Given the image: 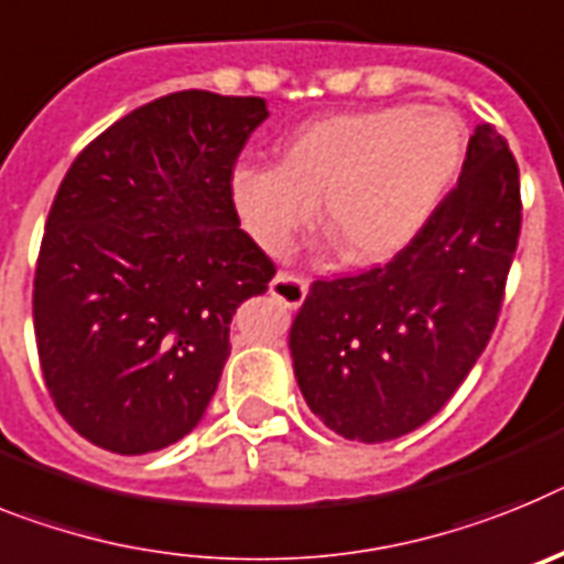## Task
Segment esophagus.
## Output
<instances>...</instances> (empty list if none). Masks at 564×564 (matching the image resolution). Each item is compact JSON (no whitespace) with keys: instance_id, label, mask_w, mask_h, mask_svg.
Here are the masks:
<instances>
[{"instance_id":"1","label":"esophagus","mask_w":564,"mask_h":564,"mask_svg":"<svg viewBox=\"0 0 564 564\" xmlns=\"http://www.w3.org/2000/svg\"><path fill=\"white\" fill-rule=\"evenodd\" d=\"M310 292V281L306 278H295V275H286V272H278L269 283V295L275 297L278 303H283L286 310H297Z\"/></svg>"}]
</instances>
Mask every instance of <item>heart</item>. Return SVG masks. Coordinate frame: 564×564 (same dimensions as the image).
Segmentation results:
<instances>
[{"label": "heart", "mask_w": 564, "mask_h": 564, "mask_svg": "<svg viewBox=\"0 0 564 564\" xmlns=\"http://www.w3.org/2000/svg\"><path fill=\"white\" fill-rule=\"evenodd\" d=\"M465 155V130L443 107L389 105L306 121L281 164H238L229 200L241 227L272 258L323 218L351 263L403 252L437 213Z\"/></svg>", "instance_id": "b5f03b06"}]
</instances>
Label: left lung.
Returning a JSON list of instances; mask_svg holds the SVG:
<instances>
[{"mask_svg": "<svg viewBox=\"0 0 564 564\" xmlns=\"http://www.w3.org/2000/svg\"><path fill=\"white\" fill-rule=\"evenodd\" d=\"M519 224L517 161L479 124L457 187L394 261L310 286L289 355L312 414L355 443L403 437L434 417L497 326Z\"/></svg>", "mask_w": 564, "mask_h": 564, "instance_id": "1", "label": "left lung"}]
</instances>
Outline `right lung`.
Segmentation results:
<instances>
[{
	"mask_svg": "<svg viewBox=\"0 0 564 564\" xmlns=\"http://www.w3.org/2000/svg\"><path fill=\"white\" fill-rule=\"evenodd\" d=\"M267 116L254 96L170 93L107 127L58 187L33 281L39 364L105 452H161L198 425L235 310L275 275L229 200Z\"/></svg>",
	"mask_w": 564,
	"mask_h": 564,
	"instance_id": "right-lung-1",
	"label": "right lung"
}]
</instances>
